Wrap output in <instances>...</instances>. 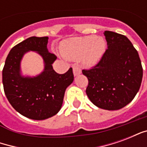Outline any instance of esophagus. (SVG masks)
<instances>
[{"label": "esophagus", "instance_id": "esophagus-1", "mask_svg": "<svg viewBox=\"0 0 147 147\" xmlns=\"http://www.w3.org/2000/svg\"><path fill=\"white\" fill-rule=\"evenodd\" d=\"M81 72H82V71H81V68H80L79 66H75V67H73V73L75 76H78V75H80Z\"/></svg>", "mask_w": 147, "mask_h": 147}]
</instances>
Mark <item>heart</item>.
I'll list each match as a JSON object with an SVG mask.
<instances>
[{
  "label": "heart",
  "mask_w": 147,
  "mask_h": 147,
  "mask_svg": "<svg viewBox=\"0 0 147 147\" xmlns=\"http://www.w3.org/2000/svg\"><path fill=\"white\" fill-rule=\"evenodd\" d=\"M106 42L102 37L87 35L69 39L62 45V53L71 60L82 59L83 64L92 66L97 64L104 54Z\"/></svg>",
  "instance_id": "b5f03b06"
}]
</instances>
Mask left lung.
<instances>
[{
	"label": "left lung",
	"instance_id": "left-lung-1",
	"mask_svg": "<svg viewBox=\"0 0 147 147\" xmlns=\"http://www.w3.org/2000/svg\"><path fill=\"white\" fill-rule=\"evenodd\" d=\"M108 49L95 66L83 74L88 79L86 93L94 105L117 110L131 102L139 91L142 67L139 53L126 36L105 30Z\"/></svg>",
	"mask_w": 147,
	"mask_h": 147
}]
</instances>
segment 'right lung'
<instances>
[{"label":"right lung","mask_w":147,"mask_h":147,"mask_svg":"<svg viewBox=\"0 0 147 147\" xmlns=\"http://www.w3.org/2000/svg\"><path fill=\"white\" fill-rule=\"evenodd\" d=\"M48 37H30L11 49L2 71L5 94L11 106L24 117L42 120L54 116L61 109L65 90L73 82L72 68L64 74L57 73L52 64L57 56L47 49ZM28 51L42 56L45 68L35 77L20 74V61Z\"/></svg>","instance_id":"add662e5"}]
</instances>
